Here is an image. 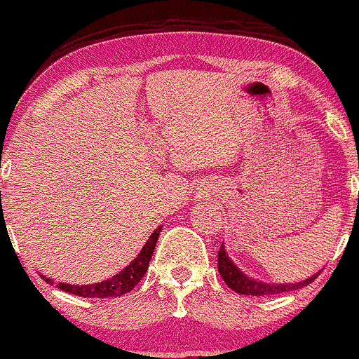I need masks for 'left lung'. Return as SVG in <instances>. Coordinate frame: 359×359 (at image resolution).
Returning a JSON list of instances; mask_svg holds the SVG:
<instances>
[{
  "mask_svg": "<svg viewBox=\"0 0 359 359\" xmlns=\"http://www.w3.org/2000/svg\"><path fill=\"white\" fill-rule=\"evenodd\" d=\"M359 167V165H358ZM218 271L222 274L223 281L230 286L231 290L237 291L238 294H252V297H264V294H278L285 293V291H294L309 286L310 283H313L317 279V276L322 273L318 271L317 274H313L312 278L305 279L302 283H293V285H271V283H262L259 279H252L245 273L238 269L235 266L233 261L228 257L226 250H224V245L222 243L218 250Z\"/></svg>",
  "mask_w": 359,
  "mask_h": 359,
  "instance_id": "8db88e82",
  "label": "left lung"
}]
</instances>
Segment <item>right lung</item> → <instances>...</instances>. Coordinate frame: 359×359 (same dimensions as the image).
I'll return each instance as SVG.
<instances>
[{
  "label": "right lung",
  "instance_id": "right-lung-1",
  "mask_svg": "<svg viewBox=\"0 0 359 359\" xmlns=\"http://www.w3.org/2000/svg\"><path fill=\"white\" fill-rule=\"evenodd\" d=\"M161 231V226L156 228L155 231L151 233V237L144 247L141 249L140 254L135 261H131L128 267L121 271L119 274L112 276L110 279H105L102 283H95V285H68V283H57L56 288L66 291V293L71 294H78V297L83 298H112V297H122V294L129 293L137 283L143 279L144 273L148 269V264L151 261L153 250H155L156 240H158V235ZM44 281L49 283V285H54V281H50L49 278L42 276Z\"/></svg>",
  "mask_w": 359,
  "mask_h": 359
}]
</instances>
